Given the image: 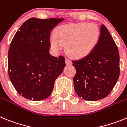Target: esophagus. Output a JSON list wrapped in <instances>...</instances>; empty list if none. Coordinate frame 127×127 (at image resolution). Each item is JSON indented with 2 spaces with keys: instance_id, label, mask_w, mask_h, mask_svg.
<instances>
[{
  "instance_id": "esophagus-1",
  "label": "esophagus",
  "mask_w": 127,
  "mask_h": 127,
  "mask_svg": "<svg viewBox=\"0 0 127 127\" xmlns=\"http://www.w3.org/2000/svg\"><path fill=\"white\" fill-rule=\"evenodd\" d=\"M66 65L71 64V61L69 59H66Z\"/></svg>"
}]
</instances>
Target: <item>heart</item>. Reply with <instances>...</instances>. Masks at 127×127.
Masks as SVG:
<instances>
[{
  "label": "heart",
  "instance_id": "b5f03b06",
  "mask_svg": "<svg viewBox=\"0 0 127 127\" xmlns=\"http://www.w3.org/2000/svg\"><path fill=\"white\" fill-rule=\"evenodd\" d=\"M100 31L93 23H73L60 25L50 37V44L56 51L66 46L68 55L81 59L90 55L98 42Z\"/></svg>",
  "mask_w": 127,
  "mask_h": 127
}]
</instances>
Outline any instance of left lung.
Returning <instances> with one entry per match:
<instances>
[{
  "label": "left lung",
  "mask_w": 127,
  "mask_h": 127,
  "mask_svg": "<svg viewBox=\"0 0 127 127\" xmlns=\"http://www.w3.org/2000/svg\"><path fill=\"white\" fill-rule=\"evenodd\" d=\"M76 69L75 91L84 100L96 101L109 95L120 76V55L116 44L104 25L98 42L90 55L73 61Z\"/></svg>",
  "instance_id": "obj_1"
}]
</instances>
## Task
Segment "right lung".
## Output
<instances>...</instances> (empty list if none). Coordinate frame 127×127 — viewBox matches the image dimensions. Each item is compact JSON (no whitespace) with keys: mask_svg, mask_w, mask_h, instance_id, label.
I'll return each instance as SVG.
<instances>
[{"mask_svg":"<svg viewBox=\"0 0 127 127\" xmlns=\"http://www.w3.org/2000/svg\"><path fill=\"white\" fill-rule=\"evenodd\" d=\"M63 18H31L20 27L8 51V74L18 93L34 101L51 94L56 79L66 66L63 56L49 53L51 31Z\"/></svg>","mask_w":127,"mask_h":127,"instance_id":"1","label":"right lung"}]
</instances>
